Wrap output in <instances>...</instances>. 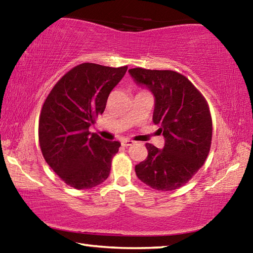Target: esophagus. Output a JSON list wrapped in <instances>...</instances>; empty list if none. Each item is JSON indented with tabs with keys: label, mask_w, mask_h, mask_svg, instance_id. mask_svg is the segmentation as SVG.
Instances as JSON below:
<instances>
[{
	"label": "esophagus",
	"mask_w": 253,
	"mask_h": 253,
	"mask_svg": "<svg viewBox=\"0 0 253 253\" xmlns=\"http://www.w3.org/2000/svg\"><path fill=\"white\" fill-rule=\"evenodd\" d=\"M132 144H134V140H130V139H123L122 140V145H123V146H125V147L131 146Z\"/></svg>",
	"instance_id": "obj_1"
}]
</instances>
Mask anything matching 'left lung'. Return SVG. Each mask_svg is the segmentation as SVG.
I'll return each mask as SVG.
<instances>
[{
	"label": "left lung",
	"instance_id": "obj_1",
	"mask_svg": "<svg viewBox=\"0 0 253 253\" xmlns=\"http://www.w3.org/2000/svg\"><path fill=\"white\" fill-rule=\"evenodd\" d=\"M136 84L155 97L153 123L160 125L165 145L146 144V160L135 166L137 177L157 191H173L202 168L212 140V117L208 101L185 76L173 70L129 69Z\"/></svg>",
	"mask_w": 253,
	"mask_h": 253
}]
</instances>
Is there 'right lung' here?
<instances>
[{
  "mask_svg": "<svg viewBox=\"0 0 253 253\" xmlns=\"http://www.w3.org/2000/svg\"><path fill=\"white\" fill-rule=\"evenodd\" d=\"M127 68L81 63L54 84L42 106V155L54 173L77 190L95 187L109 176L121 143L102 139L89 127L104 113L110 91Z\"/></svg>",
  "mask_w": 253,
  "mask_h": 253,
  "instance_id": "add662e5",
  "label": "right lung"
}]
</instances>
